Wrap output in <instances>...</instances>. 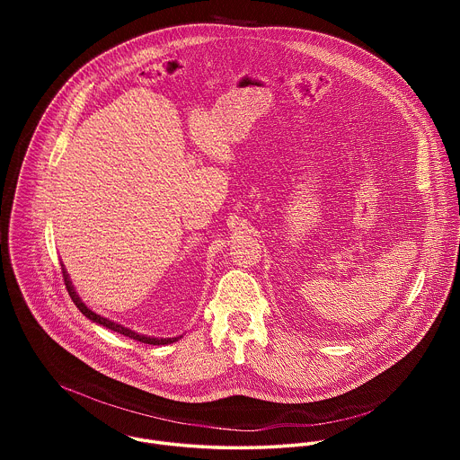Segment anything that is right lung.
Wrapping results in <instances>:
<instances>
[{"mask_svg":"<svg viewBox=\"0 0 460 460\" xmlns=\"http://www.w3.org/2000/svg\"><path fill=\"white\" fill-rule=\"evenodd\" d=\"M61 273H63L65 286H67V291H69L73 302L76 304V307H78L89 320H93V322H96V323L107 327V330L116 332V333H119V335H123V337H128V339H133V341L144 342V344H151V346H165V344H172V342H176L178 339H181V337H174V339H158V337L142 335V333H137V332H133V330H128V327H125V325H121V323H118V322H114V320H109V318H105V316L94 313L91 307L85 305V302H84V300L80 298V295L75 291V286H73V282H71V279H69V273H67V270H65L63 264H61Z\"/></svg>","mask_w":460,"mask_h":460,"instance_id":"obj_1","label":"right lung"}]
</instances>
